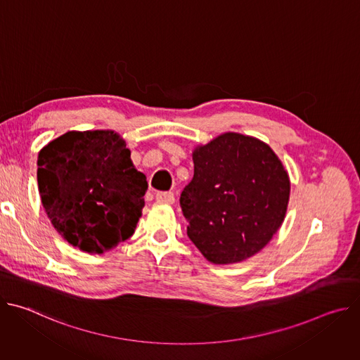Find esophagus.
<instances>
[{
	"instance_id": "34e87169",
	"label": "esophagus",
	"mask_w": 360,
	"mask_h": 360,
	"mask_svg": "<svg viewBox=\"0 0 360 360\" xmlns=\"http://www.w3.org/2000/svg\"><path fill=\"white\" fill-rule=\"evenodd\" d=\"M155 198H157L158 202H164V203H168V205H172L175 202V195L171 191L169 192H157Z\"/></svg>"
}]
</instances>
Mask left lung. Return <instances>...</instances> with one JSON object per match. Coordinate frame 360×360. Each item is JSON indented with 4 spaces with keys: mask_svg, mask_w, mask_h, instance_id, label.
<instances>
[{
    "mask_svg": "<svg viewBox=\"0 0 360 360\" xmlns=\"http://www.w3.org/2000/svg\"><path fill=\"white\" fill-rule=\"evenodd\" d=\"M193 178L179 203L186 233L210 262H242L283 222L290 182L265 142L226 132L193 153Z\"/></svg>",
    "mask_w": 360,
    "mask_h": 360,
    "instance_id": "obj_1",
    "label": "left lung"
}]
</instances>
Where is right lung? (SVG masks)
Listing matches in <instances>:
<instances>
[{
    "instance_id": "obj_1",
    "label": "right lung",
    "mask_w": 360,
    "mask_h": 360,
    "mask_svg": "<svg viewBox=\"0 0 360 360\" xmlns=\"http://www.w3.org/2000/svg\"><path fill=\"white\" fill-rule=\"evenodd\" d=\"M37 179L48 218L72 246L102 253L135 232L148 182L117 132L71 131L49 142Z\"/></svg>"
}]
</instances>
